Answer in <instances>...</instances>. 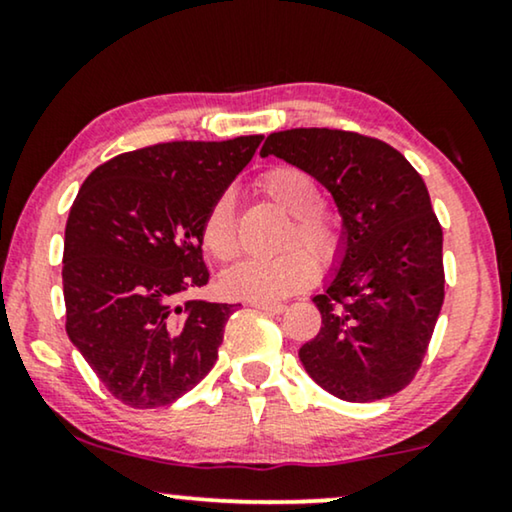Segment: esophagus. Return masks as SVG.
I'll return each instance as SVG.
<instances>
[{
	"mask_svg": "<svg viewBox=\"0 0 512 512\" xmlns=\"http://www.w3.org/2000/svg\"><path fill=\"white\" fill-rule=\"evenodd\" d=\"M251 307H258V310L270 312V314H282L286 310V305L282 303H265V300H251Z\"/></svg>",
	"mask_w": 512,
	"mask_h": 512,
	"instance_id": "34e87169",
	"label": "esophagus"
}]
</instances>
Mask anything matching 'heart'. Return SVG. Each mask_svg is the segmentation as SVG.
<instances>
[{"label": "heart", "mask_w": 512, "mask_h": 512, "mask_svg": "<svg viewBox=\"0 0 512 512\" xmlns=\"http://www.w3.org/2000/svg\"><path fill=\"white\" fill-rule=\"evenodd\" d=\"M272 202L293 216L286 244H303L321 261H331L340 251V226L331 214L319 209V186L300 167H270L258 181ZM202 242L214 258H233L240 247L235 216V195L223 191L209 205L202 221ZM305 249L293 247L279 256H247L221 275L223 291L237 298L272 300L303 291L317 277V263Z\"/></svg>", "instance_id": "heart-1"}]
</instances>
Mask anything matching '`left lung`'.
<instances>
[{
    "label": "left lung",
    "mask_w": 512,
    "mask_h": 512,
    "mask_svg": "<svg viewBox=\"0 0 512 512\" xmlns=\"http://www.w3.org/2000/svg\"><path fill=\"white\" fill-rule=\"evenodd\" d=\"M268 156L317 179L342 219L333 272L312 298L321 328L298 349L305 373L349 403L398 394L445 298L443 228L424 179L389 144L345 130L272 132Z\"/></svg>",
    "instance_id": "8db88e82"
}]
</instances>
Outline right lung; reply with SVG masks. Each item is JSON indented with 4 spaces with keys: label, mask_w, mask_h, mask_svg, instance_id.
I'll list each match as a JSON object with an SVG mask.
<instances>
[{
    "label": "right lung",
    "mask_w": 512,
    "mask_h": 512,
    "mask_svg": "<svg viewBox=\"0 0 512 512\" xmlns=\"http://www.w3.org/2000/svg\"><path fill=\"white\" fill-rule=\"evenodd\" d=\"M263 135L167 142L90 172L65 228L67 335L100 382L130 408H163L216 361L240 305L184 300L209 282L202 221Z\"/></svg>",
    "instance_id": "1"
}]
</instances>
